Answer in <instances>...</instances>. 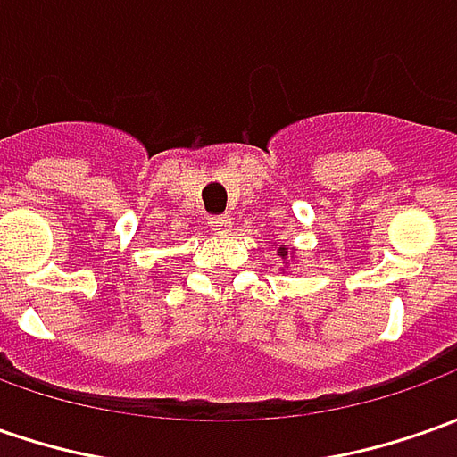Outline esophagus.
I'll list each match as a JSON object with an SVG mask.
<instances>
[{
    "instance_id": "1",
    "label": "esophagus",
    "mask_w": 457,
    "mask_h": 457,
    "mask_svg": "<svg viewBox=\"0 0 457 457\" xmlns=\"http://www.w3.org/2000/svg\"><path fill=\"white\" fill-rule=\"evenodd\" d=\"M207 225L214 229V232H228L229 225H232V220H229V214H214L207 220Z\"/></svg>"
}]
</instances>
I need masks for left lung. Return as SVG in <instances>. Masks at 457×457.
<instances>
[{"instance_id":"left-lung-1","label":"left lung","mask_w":457,"mask_h":457,"mask_svg":"<svg viewBox=\"0 0 457 457\" xmlns=\"http://www.w3.org/2000/svg\"><path fill=\"white\" fill-rule=\"evenodd\" d=\"M278 253H280V258H283V260H286V258H288V255H291V250H288L286 245H280V247H278Z\"/></svg>"}]
</instances>
